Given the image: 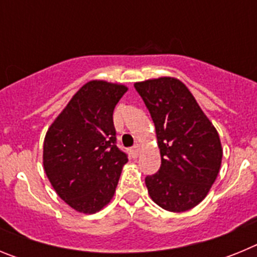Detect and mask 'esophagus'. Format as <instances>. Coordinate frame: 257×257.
I'll use <instances>...</instances> for the list:
<instances>
[{"mask_svg": "<svg viewBox=\"0 0 257 257\" xmlns=\"http://www.w3.org/2000/svg\"><path fill=\"white\" fill-rule=\"evenodd\" d=\"M130 154L133 158H138V156H139V148H138V147H133V148L130 149Z\"/></svg>", "mask_w": 257, "mask_h": 257, "instance_id": "34e87169", "label": "esophagus"}]
</instances>
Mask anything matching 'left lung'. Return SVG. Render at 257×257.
I'll return each mask as SVG.
<instances>
[{
  "label": "left lung",
  "mask_w": 257,
  "mask_h": 257,
  "mask_svg": "<svg viewBox=\"0 0 257 257\" xmlns=\"http://www.w3.org/2000/svg\"><path fill=\"white\" fill-rule=\"evenodd\" d=\"M134 86L151 113L161 152L160 170L145 178L149 196L171 212L190 210L217 178L219 134L179 79L161 77Z\"/></svg>",
  "instance_id": "1"
}]
</instances>
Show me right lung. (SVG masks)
Here are the masks:
<instances>
[{
    "label": "right lung",
    "instance_id": "right-lung-1",
    "mask_svg": "<svg viewBox=\"0 0 257 257\" xmlns=\"http://www.w3.org/2000/svg\"><path fill=\"white\" fill-rule=\"evenodd\" d=\"M126 91L123 85L90 81L45 136V172L58 196L78 212L108 205L128 161L117 147L113 124V110Z\"/></svg>",
    "mask_w": 257,
    "mask_h": 257
}]
</instances>
